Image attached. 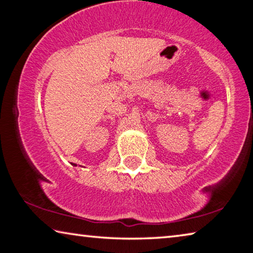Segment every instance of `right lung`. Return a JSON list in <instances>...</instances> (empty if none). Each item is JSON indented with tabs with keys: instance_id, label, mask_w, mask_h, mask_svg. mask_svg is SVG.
Here are the masks:
<instances>
[{
	"instance_id": "right-lung-1",
	"label": "right lung",
	"mask_w": 253,
	"mask_h": 253,
	"mask_svg": "<svg viewBox=\"0 0 253 253\" xmlns=\"http://www.w3.org/2000/svg\"><path fill=\"white\" fill-rule=\"evenodd\" d=\"M72 165H73V166H77V164H72Z\"/></svg>"
}]
</instances>
